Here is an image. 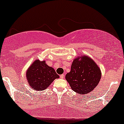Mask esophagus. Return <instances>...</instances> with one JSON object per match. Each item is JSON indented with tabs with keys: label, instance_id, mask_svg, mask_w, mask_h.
I'll return each instance as SVG.
<instances>
[{
	"label": "esophagus",
	"instance_id": "esophagus-1",
	"mask_svg": "<svg viewBox=\"0 0 124 124\" xmlns=\"http://www.w3.org/2000/svg\"><path fill=\"white\" fill-rule=\"evenodd\" d=\"M60 78H62V79H63V78H64V75H63V74H62V75H61V76H60Z\"/></svg>",
	"mask_w": 124,
	"mask_h": 124
}]
</instances>
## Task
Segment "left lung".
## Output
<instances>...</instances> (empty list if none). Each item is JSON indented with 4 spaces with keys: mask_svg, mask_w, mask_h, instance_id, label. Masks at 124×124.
<instances>
[{
    "mask_svg": "<svg viewBox=\"0 0 124 124\" xmlns=\"http://www.w3.org/2000/svg\"><path fill=\"white\" fill-rule=\"evenodd\" d=\"M76 58L73 62L71 71L65 76L71 89L80 94L93 91L101 79V71L92 59L87 56Z\"/></svg>",
    "mask_w": 124,
    "mask_h": 124,
    "instance_id": "1",
    "label": "left lung"
}]
</instances>
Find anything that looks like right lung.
<instances>
[{
  "label": "right lung",
  "mask_w": 124,
  "mask_h": 124,
  "mask_svg": "<svg viewBox=\"0 0 124 124\" xmlns=\"http://www.w3.org/2000/svg\"><path fill=\"white\" fill-rule=\"evenodd\" d=\"M26 77L30 86L38 91L46 89L54 79L59 78V76L45 61L36 60L29 68Z\"/></svg>",
  "instance_id": "obj_1"
}]
</instances>
